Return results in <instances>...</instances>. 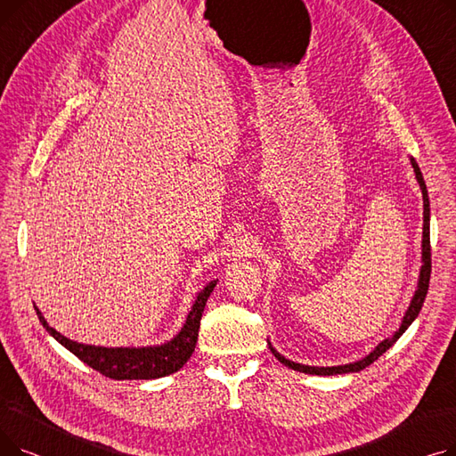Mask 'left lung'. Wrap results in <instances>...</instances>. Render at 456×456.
I'll return each instance as SVG.
<instances>
[{"label": "left lung", "mask_w": 456, "mask_h": 456, "mask_svg": "<svg viewBox=\"0 0 456 456\" xmlns=\"http://www.w3.org/2000/svg\"><path fill=\"white\" fill-rule=\"evenodd\" d=\"M411 164L414 167V174H416V179L419 183V188H421V194H423V242H421V272H419V279H418V290L409 305V308H406V313L403 316V322H401V327L399 330H395V334L392 338H387L382 340L368 356H364L362 361H356V362H351V364H342V366H327V368H322V366H305V364H297V362H292L289 361V358H284L281 353H277L272 344L268 342L272 353L275 354V358L279 362H282L284 366H289L290 370H296V371H301V373H310V375H340V373H354V371H361L364 368H368L370 364H373L377 358L387 353L395 342L397 338L401 337V334L411 327V323L418 318L419 310L423 306V301H425V296H427V290H428V281H430V205H428V194H427V186H425V181H423V175H421V170L419 166L414 159H411Z\"/></svg>", "instance_id": "8db88e82"}]
</instances>
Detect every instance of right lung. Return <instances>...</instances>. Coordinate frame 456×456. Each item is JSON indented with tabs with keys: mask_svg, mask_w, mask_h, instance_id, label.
I'll use <instances>...</instances> for the list:
<instances>
[{
	"mask_svg": "<svg viewBox=\"0 0 456 456\" xmlns=\"http://www.w3.org/2000/svg\"><path fill=\"white\" fill-rule=\"evenodd\" d=\"M218 281H210L205 289L198 294L194 305H191L186 322L179 334L170 342L162 346L150 347H100L77 344L62 337L53 327L47 325L40 310L35 306L40 323L52 337L62 344L68 351L74 353L79 361H83L92 370L100 371L102 375L116 380H133V379H159L170 373L179 371L188 358L196 349L200 323L203 316V308L207 305L208 296L212 294L214 286Z\"/></svg>",
	"mask_w": 456,
	"mask_h": 456,
	"instance_id": "1",
	"label": "right lung"
}]
</instances>
